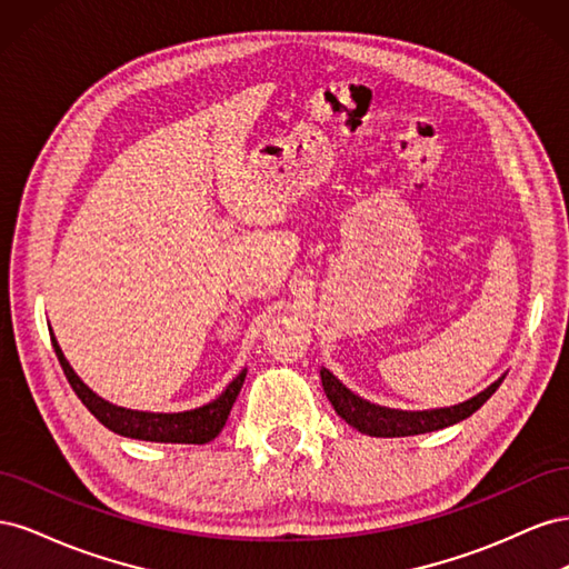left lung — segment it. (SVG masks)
Here are the masks:
<instances>
[{
  "label": "left lung",
  "mask_w": 569,
  "mask_h": 569,
  "mask_svg": "<svg viewBox=\"0 0 569 569\" xmlns=\"http://www.w3.org/2000/svg\"><path fill=\"white\" fill-rule=\"evenodd\" d=\"M322 387L327 399L335 406L337 416L347 420L358 432L370 437H412L425 432H437V429L451 427L465 418H470L475 410L485 406L491 393L501 387V380H496L491 387H487L475 399L458 403L453 408H437V410H393L385 406H375L366 399H360L351 389L343 387L330 370H320Z\"/></svg>",
  "instance_id": "1"
}]
</instances>
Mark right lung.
Wrapping results in <instances>:
<instances>
[{
    "label": "right lung",
    "mask_w": 569,
    "mask_h": 569,
    "mask_svg": "<svg viewBox=\"0 0 569 569\" xmlns=\"http://www.w3.org/2000/svg\"><path fill=\"white\" fill-rule=\"evenodd\" d=\"M51 347L57 351V358L63 368L68 385L73 387L78 399L101 425L109 427L111 432L120 437L157 441V443H209L211 439H216L220 435V429L226 427L232 403L237 401V393L242 389L244 377H247V370L239 372L216 401L206 403L201 408L184 410V412H140V410L118 408L104 399H99V396L73 372V368L68 366V360L63 358L54 335H51Z\"/></svg>",
    "instance_id": "add662e5"
}]
</instances>
